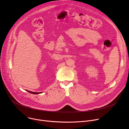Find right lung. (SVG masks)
<instances>
[{
  "label": "right lung",
  "mask_w": 129,
  "mask_h": 129,
  "mask_svg": "<svg viewBox=\"0 0 129 129\" xmlns=\"http://www.w3.org/2000/svg\"><path fill=\"white\" fill-rule=\"evenodd\" d=\"M28 92L31 93H33V94H39V93H41V92H32V91H29V90H27Z\"/></svg>",
  "instance_id": "obj_1"
}]
</instances>
